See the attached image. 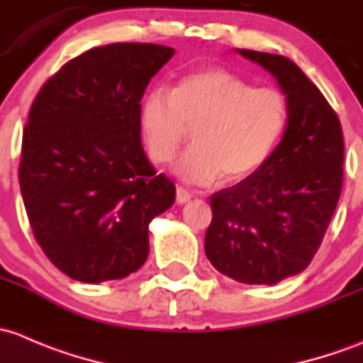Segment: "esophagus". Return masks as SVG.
<instances>
[{
	"label": "esophagus",
	"instance_id": "1",
	"mask_svg": "<svg viewBox=\"0 0 363 363\" xmlns=\"http://www.w3.org/2000/svg\"><path fill=\"white\" fill-rule=\"evenodd\" d=\"M190 199H192V194H190L186 189H183V186H178V189H177V203L178 204H185V203H189Z\"/></svg>",
	"mask_w": 363,
	"mask_h": 363
}]
</instances>
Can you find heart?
Returning <instances> with one entry per match:
<instances>
[{
	"instance_id": "obj_1",
	"label": "heart",
	"mask_w": 363,
	"mask_h": 363,
	"mask_svg": "<svg viewBox=\"0 0 363 363\" xmlns=\"http://www.w3.org/2000/svg\"><path fill=\"white\" fill-rule=\"evenodd\" d=\"M289 122V103L272 87H253L227 69L186 74L173 91L155 87L140 104V127L148 157L167 162L180 147L186 125L192 147L173 171L189 185H209L225 174L238 182L264 166Z\"/></svg>"
}]
</instances>
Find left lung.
Wrapping results in <instances>:
<instances>
[{
	"label": "left lung",
	"mask_w": 363,
	"mask_h": 363,
	"mask_svg": "<svg viewBox=\"0 0 363 363\" xmlns=\"http://www.w3.org/2000/svg\"><path fill=\"white\" fill-rule=\"evenodd\" d=\"M271 73L289 103L281 141L255 173L209 197L204 238L216 271L246 285H276L318 252L342 186L345 141L335 111L289 57L241 50Z\"/></svg>",
	"instance_id": "obj_1"
}]
</instances>
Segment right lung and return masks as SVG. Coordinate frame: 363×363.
Returning a JSON list of instances; mask_svg holds the SVG:
<instances>
[{
	"mask_svg": "<svg viewBox=\"0 0 363 363\" xmlns=\"http://www.w3.org/2000/svg\"><path fill=\"white\" fill-rule=\"evenodd\" d=\"M174 55L110 43L66 62L36 96L22 138V199L50 262L84 283L122 279L148 257V225L177 189L141 147L140 103Z\"/></svg>",
	"mask_w": 363,
	"mask_h": 363,
	"instance_id": "add662e5",
	"label": "right lung"
}]
</instances>
